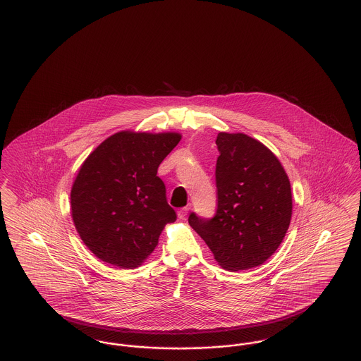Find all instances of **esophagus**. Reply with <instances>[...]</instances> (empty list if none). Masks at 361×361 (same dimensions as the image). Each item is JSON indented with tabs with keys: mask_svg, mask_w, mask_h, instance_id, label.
<instances>
[{
	"mask_svg": "<svg viewBox=\"0 0 361 361\" xmlns=\"http://www.w3.org/2000/svg\"><path fill=\"white\" fill-rule=\"evenodd\" d=\"M188 207H183V209H180L178 212H177V216H178V219L180 220H184L185 217H187V214H188Z\"/></svg>",
	"mask_w": 361,
	"mask_h": 361,
	"instance_id": "1",
	"label": "esophagus"
}]
</instances>
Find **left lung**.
<instances>
[{
  "mask_svg": "<svg viewBox=\"0 0 361 361\" xmlns=\"http://www.w3.org/2000/svg\"><path fill=\"white\" fill-rule=\"evenodd\" d=\"M217 212L190 225L228 271L264 264L283 242L293 213L290 180L275 154L243 133H219Z\"/></svg>",
  "mask_w": 361,
  "mask_h": 361,
  "instance_id": "obj_1",
  "label": "left lung"
}]
</instances>
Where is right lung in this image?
<instances>
[{
    "label": "right lung",
    "mask_w": 361,
    "mask_h": 361,
    "mask_svg": "<svg viewBox=\"0 0 361 361\" xmlns=\"http://www.w3.org/2000/svg\"><path fill=\"white\" fill-rule=\"evenodd\" d=\"M180 140L170 132H118L85 159L71 188V216L97 258L133 269L157 247L165 225L176 221L157 173Z\"/></svg>",
    "instance_id": "add662e5"
}]
</instances>
